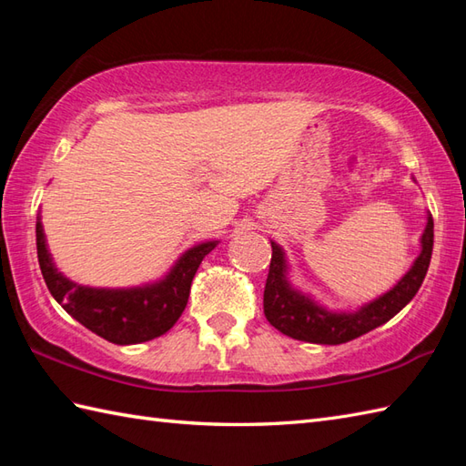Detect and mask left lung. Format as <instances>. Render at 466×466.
Returning a JSON list of instances; mask_svg holds the SVG:
<instances>
[{
	"label": "left lung",
	"mask_w": 466,
	"mask_h": 466,
	"mask_svg": "<svg viewBox=\"0 0 466 466\" xmlns=\"http://www.w3.org/2000/svg\"><path fill=\"white\" fill-rule=\"evenodd\" d=\"M434 240L432 216L427 218L420 246L422 250L410 270L402 276L392 290L360 306L356 312H329L310 300L309 296L294 290L286 279L284 252L272 242V260L268 279L264 286V314L274 329L296 340L312 344H342L374 330L376 326L389 322L407 306L427 276Z\"/></svg>",
	"instance_id": "obj_1"
}]
</instances>
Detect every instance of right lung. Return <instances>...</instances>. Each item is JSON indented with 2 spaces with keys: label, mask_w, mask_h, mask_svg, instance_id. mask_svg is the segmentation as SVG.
<instances>
[{
  "label": "right lung",
  "mask_w": 466,
  "mask_h": 466,
  "mask_svg": "<svg viewBox=\"0 0 466 466\" xmlns=\"http://www.w3.org/2000/svg\"><path fill=\"white\" fill-rule=\"evenodd\" d=\"M35 244L47 290L69 316L107 342L137 344L162 336L180 319L198 266L218 242H202L184 252L164 280L127 290L87 289L67 280L52 262L39 220L35 224Z\"/></svg>",
  "instance_id": "1"
}]
</instances>
